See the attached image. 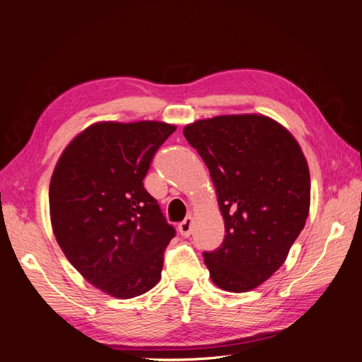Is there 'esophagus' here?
Masks as SVG:
<instances>
[{
    "mask_svg": "<svg viewBox=\"0 0 362 362\" xmlns=\"http://www.w3.org/2000/svg\"><path fill=\"white\" fill-rule=\"evenodd\" d=\"M191 228H193V218L187 216L183 221L179 224V232L183 237H189L191 235Z\"/></svg>",
    "mask_w": 362,
    "mask_h": 362,
    "instance_id": "1",
    "label": "esophagus"
}]
</instances>
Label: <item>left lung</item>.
Instances as JSON below:
<instances>
[{
    "mask_svg": "<svg viewBox=\"0 0 362 362\" xmlns=\"http://www.w3.org/2000/svg\"><path fill=\"white\" fill-rule=\"evenodd\" d=\"M183 136L215 183L226 235L204 262L215 284L247 292L284 264L306 224L310 177L300 144L284 127L257 115L197 120Z\"/></svg>",
    "mask_w": 362,
    "mask_h": 362,
    "instance_id": "left-lung-1",
    "label": "left lung"
}]
</instances>
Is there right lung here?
<instances>
[{
  "label": "right lung",
  "instance_id": "obj_1",
  "mask_svg": "<svg viewBox=\"0 0 362 362\" xmlns=\"http://www.w3.org/2000/svg\"><path fill=\"white\" fill-rule=\"evenodd\" d=\"M175 127L102 122L70 143L49 182V215L62 252L92 286L133 298L161 278L175 237L144 177Z\"/></svg>",
  "mask_w": 362,
  "mask_h": 362
}]
</instances>
